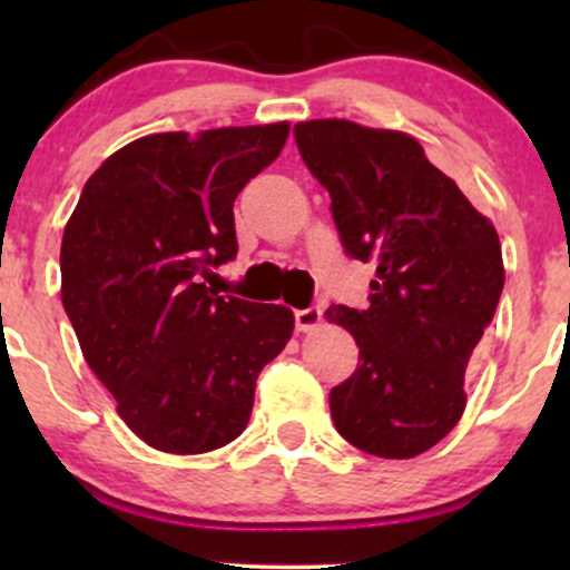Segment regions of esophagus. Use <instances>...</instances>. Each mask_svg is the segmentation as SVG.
<instances>
[{
    "label": "esophagus",
    "mask_w": 570,
    "mask_h": 570,
    "mask_svg": "<svg viewBox=\"0 0 570 570\" xmlns=\"http://www.w3.org/2000/svg\"><path fill=\"white\" fill-rule=\"evenodd\" d=\"M322 318H324L322 305H307L303 311H294V326H297L299 332L316 330V326L322 324Z\"/></svg>",
    "instance_id": "34e87169"
}]
</instances>
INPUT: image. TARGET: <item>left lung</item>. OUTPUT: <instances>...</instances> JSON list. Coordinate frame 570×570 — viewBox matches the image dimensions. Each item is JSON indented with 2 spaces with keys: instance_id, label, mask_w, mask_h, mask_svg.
<instances>
[{
  "instance_id": "obj_1",
  "label": "left lung",
  "mask_w": 570,
  "mask_h": 570,
  "mask_svg": "<svg viewBox=\"0 0 570 570\" xmlns=\"http://www.w3.org/2000/svg\"><path fill=\"white\" fill-rule=\"evenodd\" d=\"M294 139L345 252L375 265L364 311H326L358 345L356 372L330 394L332 421L370 455L426 453L466 407L463 377L503 289L499 233L407 134L311 120Z\"/></svg>"
}]
</instances>
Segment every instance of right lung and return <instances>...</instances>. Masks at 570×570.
I'll return each instance as SVG.
<instances>
[{
	"label": "right lung",
	"instance_id": "add662e5",
	"mask_svg": "<svg viewBox=\"0 0 570 570\" xmlns=\"http://www.w3.org/2000/svg\"><path fill=\"white\" fill-rule=\"evenodd\" d=\"M289 122L153 134L85 181L61 240V299L88 367L149 448L198 455L246 429L284 351V305L203 284L238 254L233 203L284 149Z\"/></svg>",
	"mask_w": 570,
	"mask_h": 570
}]
</instances>
